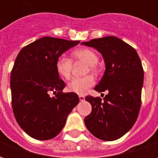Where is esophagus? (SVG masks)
I'll use <instances>...</instances> for the list:
<instances>
[{"instance_id":"34e87169","label":"esophagus","mask_w":158,"mask_h":158,"mask_svg":"<svg viewBox=\"0 0 158 158\" xmlns=\"http://www.w3.org/2000/svg\"><path fill=\"white\" fill-rule=\"evenodd\" d=\"M79 100H80V101L82 102V101H84V100H85V96H83V95H79Z\"/></svg>"}]
</instances>
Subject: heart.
I'll return each instance as SVG.
<instances>
[{
	"label": "heart",
	"instance_id": "obj_1",
	"mask_svg": "<svg viewBox=\"0 0 158 158\" xmlns=\"http://www.w3.org/2000/svg\"><path fill=\"white\" fill-rule=\"evenodd\" d=\"M72 58L73 61L85 62L87 64L86 73H97L98 71V55L95 51L89 48L77 49L73 52ZM56 70L60 77L69 79L71 77L73 63L72 61L64 56H60L56 61ZM95 84L92 76H85L83 78H74L69 82L68 89L71 92L79 95H84L89 88Z\"/></svg>",
	"mask_w": 158,
	"mask_h": 158
}]
</instances>
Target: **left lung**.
I'll return each instance as SVG.
<instances>
[{"instance_id": "left-lung-1", "label": "left lung", "mask_w": 158, "mask_h": 158, "mask_svg": "<svg viewBox=\"0 0 158 158\" xmlns=\"http://www.w3.org/2000/svg\"><path fill=\"white\" fill-rule=\"evenodd\" d=\"M82 44L94 47L102 55L106 70L95 89L108 92L103 100L86 96L92 110L85 117V123L96 138L115 140L132 128L139 115L144 81L141 61L131 45L115 36Z\"/></svg>"}]
</instances>
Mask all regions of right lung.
Segmentation results:
<instances>
[{
    "instance_id": "right-lung-1",
    "label": "right lung",
    "mask_w": 158,
    "mask_h": 158,
    "mask_svg": "<svg viewBox=\"0 0 158 158\" xmlns=\"http://www.w3.org/2000/svg\"><path fill=\"white\" fill-rule=\"evenodd\" d=\"M79 40L43 37L20 51L11 72L13 114L19 125L34 139L46 140L62 131L68 115L79 103L76 93H63L65 83L56 61ZM55 94L50 96V93Z\"/></svg>"
}]
</instances>
